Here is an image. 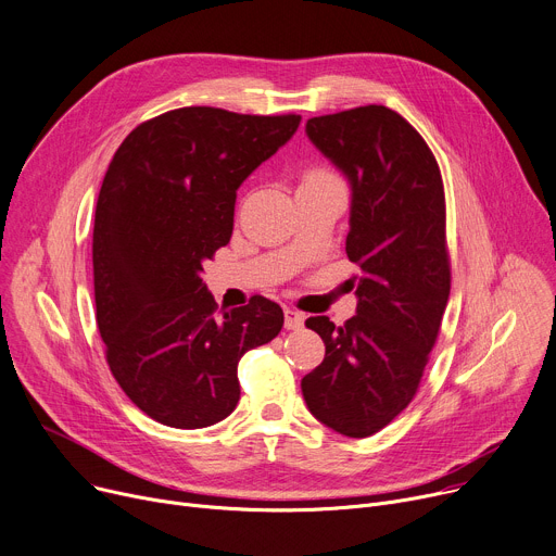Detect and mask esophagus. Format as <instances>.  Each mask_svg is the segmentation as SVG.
<instances>
[{
  "label": "esophagus",
  "instance_id": "1",
  "mask_svg": "<svg viewBox=\"0 0 556 556\" xmlns=\"http://www.w3.org/2000/svg\"><path fill=\"white\" fill-rule=\"evenodd\" d=\"M304 321H306L304 315L296 313V311L286 308V313H283V326H286V330H299L301 326H304Z\"/></svg>",
  "mask_w": 556,
  "mask_h": 556
}]
</instances>
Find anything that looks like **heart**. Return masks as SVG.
I'll return each mask as SVG.
<instances>
[{
	"instance_id": "b5f03b06",
	"label": "heart",
	"mask_w": 556,
	"mask_h": 556,
	"mask_svg": "<svg viewBox=\"0 0 556 556\" xmlns=\"http://www.w3.org/2000/svg\"><path fill=\"white\" fill-rule=\"evenodd\" d=\"M332 175H328L326 170H313V173H308L306 175V179L304 181H313V179H330Z\"/></svg>"
}]
</instances>
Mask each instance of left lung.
Listing matches in <instances>:
<instances>
[{"mask_svg":"<svg viewBox=\"0 0 556 556\" xmlns=\"http://www.w3.org/2000/svg\"><path fill=\"white\" fill-rule=\"evenodd\" d=\"M306 135L350 184L345 252L359 273L355 317L306 321L326 357L301 392L324 426L364 439L413 401L439 334L450 296L443 181L424 137L386 106L313 117Z\"/></svg>","mask_w":556,"mask_h":556,"instance_id":"obj_1","label":"left lung"}]
</instances>
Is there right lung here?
Returning <instances> with one entry per match:
<instances>
[{"label":"right lung","mask_w":556,"mask_h":556,"mask_svg":"<svg viewBox=\"0 0 556 556\" xmlns=\"http://www.w3.org/2000/svg\"><path fill=\"white\" fill-rule=\"evenodd\" d=\"M299 122L188 106L117 148L94 211L97 328L113 377L150 419L181 430L226 419L243 352L279 334L275 301L252 296L219 317L201 273L230 241L239 186Z\"/></svg>","instance_id":"obj_1"}]
</instances>
